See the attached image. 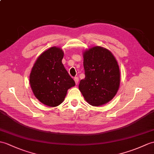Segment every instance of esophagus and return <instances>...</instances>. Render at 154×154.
<instances>
[{
  "label": "esophagus",
  "instance_id": "obj_1",
  "mask_svg": "<svg viewBox=\"0 0 154 154\" xmlns=\"http://www.w3.org/2000/svg\"><path fill=\"white\" fill-rule=\"evenodd\" d=\"M74 81H75V84L77 85L78 84V82H79V78L77 77H75L74 78Z\"/></svg>",
  "mask_w": 154,
  "mask_h": 154
}]
</instances>
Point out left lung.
Listing matches in <instances>:
<instances>
[{
	"mask_svg": "<svg viewBox=\"0 0 154 154\" xmlns=\"http://www.w3.org/2000/svg\"><path fill=\"white\" fill-rule=\"evenodd\" d=\"M85 78L79 88L85 100L93 106L105 104L113 98L120 85V71L109 50L94 46L83 52Z\"/></svg>",
	"mask_w": 154,
	"mask_h": 154,
	"instance_id": "1",
	"label": "left lung"
}]
</instances>
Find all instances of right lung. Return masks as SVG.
Returning a JSON list of instances; mask_svg holds the SVG:
<instances>
[{
	"label": "right lung",
	"mask_w": 154,
	"mask_h": 154,
	"mask_svg": "<svg viewBox=\"0 0 154 154\" xmlns=\"http://www.w3.org/2000/svg\"><path fill=\"white\" fill-rule=\"evenodd\" d=\"M63 52L53 46L42 52L34 63L29 83L35 97L50 107L59 106L64 100L67 90L75 85L64 67Z\"/></svg>",
	"instance_id": "right-lung-1"
}]
</instances>
